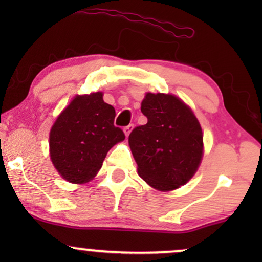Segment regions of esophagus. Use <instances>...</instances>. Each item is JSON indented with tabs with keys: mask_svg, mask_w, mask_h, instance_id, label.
Listing matches in <instances>:
<instances>
[{
	"mask_svg": "<svg viewBox=\"0 0 262 262\" xmlns=\"http://www.w3.org/2000/svg\"><path fill=\"white\" fill-rule=\"evenodd\" d=\"M131 130H132V125H127V126L124 127V134H125V136H126V137L128 135H130Z\"/></svg>",
	"mask_w": 262,
	"mask_h": 262,
	"instance_id": "esophagus-1",
	"label": "esophagus"
}]
</instances>
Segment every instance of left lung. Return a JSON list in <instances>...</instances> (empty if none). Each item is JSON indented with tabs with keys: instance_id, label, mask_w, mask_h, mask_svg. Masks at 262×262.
I'll list each match as a JSON object with an SVG mask.
<instances>
[{
	"instance_id": "8db88e82",
	"label": "left lung",
	"mask_w": 262,
	"mask_h": 262,
	"mask_svg": "<svg viewBox=\"0 0 262 262\" xmlns=\"http://www.w3.org/2000/svg\"><path fill=\"white\" fill-rule=\"evenodd\" d=\"M145 125L128 136L138 175L152 188L173 191L191 180L203 159V131L192 110L171 94L146 93Z\"/></svg>"
}]
</instances>
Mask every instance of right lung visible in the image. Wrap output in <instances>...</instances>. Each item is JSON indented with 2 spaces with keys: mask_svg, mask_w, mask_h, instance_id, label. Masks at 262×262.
<instances>
[{
  "mask_svg": "<svg viewBox=\"0 0 262 262\" xmlns=\"http://www.w3.org/2000/svg\"><path fill=\"white\" fill-rule=\"evenodd\" d=\"M101 92L76 95L50 131V157L64 180L85 184L94 179L108 150L125 139L114 126V107Z\"/></svg>",
  "mask_w": 262,
  "mask_h": 262,
  "instance_id": "1",
  "label": "right lung"
}]
</instances>
